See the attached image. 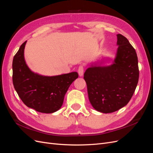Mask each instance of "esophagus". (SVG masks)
I'll list each match as a JSON object with an SVG mask.
<instances>
[{
	"label": "esophagus",
	"mask_w": 153,
	"mask_h": 153,
	"mask_svg": "<svg viewBox=\"0 0 153 153\" xmlns=\"http://www.w3.org/2000/svg\"><path fill=\"white\" fill-rule=\"evenodd\" d=\"M84 66L82 65H80L78 69V75H79L80 76H82L83 75H84Z\"/></svg>",
	"instance_id": "34e87169"
}]
</instances>
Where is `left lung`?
I'll list each match as a JSON object with an SVG mask.
<instances>
[{
    "label": "left lung",
    "instance_id": "left-lung-1",
    "mask_svg": "<svg viewBox=\"0 0 153 153\" xmlns=\"http://www.w3.org/2000/svg\"><path fill=\"white\" fill-rule=\"evenodd\" d=\"M116 55L112 64L106 61L92 64L84 73L88 96L93 108L107 114L126 106L135 91L139 70L135 50L129 41L117 34Z\"/></svg>",
    "mask_w": 153,
    "mask_h": 153
}]
</instances>
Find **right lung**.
Listing matches in <instances>:
<instances>
[{
	"mask_svg": "<svg viewBox=\"0 0 153 153\" xmlns=\"http://www.w3.org/2000/svg\"><path fill=\"white\" fill-rule=\"evenodd\" d=\"M27 41L13 61V83L18 96L28 107L37 112L53 113L62 105L69 87L78 77L77 72L56 76H43L32 71L24 58Z\"/></svg>",
	"mask_w": 153,
	"mask_h": 153,
	"instance_id": "add662e5",
	"label": "right lung"
}]
</instances>
